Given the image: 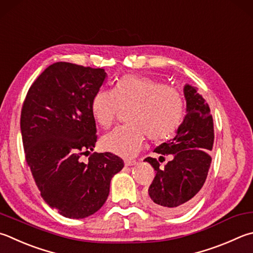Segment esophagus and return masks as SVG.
<instances>
[{
	"label": "esophagus",
	"mask_w": 253,
	"mask_h": 253,
	"mask_svg": "<svg viewBox=\"0 0 253 253\" xmlns=\"http://www.w3.org/2000/svg\"><path fill=\"white\" fill-rule=\"evenodd\" d=\"M136 164H137L136 160H132V159H126V160H125V165H126V166H135Z\"/></svg>",
	"instance_id": "1"
}]
</instances>
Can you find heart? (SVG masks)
<instances>
[{"label": "heart", "mask_w": 253, "mask_h": 253, "mask_svg": "<svg viewBox=\"0 0 253 253\" xmlns=\"http://www.w3.org/2000/svg\"><path fill=\"white\" fill-rule=\"evenodd\" d=\"M129 107V125L115 128L100 139L105 150L126 158L139 153L146 135L154 141L170 137L180 125L185 103L174 87L153 77L135 74L123 76L114 90L97 91L91 102L93 116L104 128L112 126L122 108Z\"/></svg>", "instance_id": "heart-1"}]
</instances>
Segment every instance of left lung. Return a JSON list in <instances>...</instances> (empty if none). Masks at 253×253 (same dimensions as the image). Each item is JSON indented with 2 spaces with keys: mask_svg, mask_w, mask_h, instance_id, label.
I'll return each mask as SVG.
<instances>
[{
  "mask_svg": "<svg viewBox=\"0 0 253 253\" xmlns=\"http://www.w3.org/2000/svg\"><path fill=\"white\" fill-rule=\"evenodd\" d=\"M183 94L186 116L176 136L154 150L160 155V163L165 156H170V162L160 167L156 158L145 159L156 170L145 200L150 208L163 214H180L194 206L211 164L208 153L212 150L214 132L209 105L194 86L185 85Z\"/></svg>",
  "mask_w": 253,
  "mask_h": 253,
  "instance_id": "obj_1",
  "label": "left lung"
}]
</instances>
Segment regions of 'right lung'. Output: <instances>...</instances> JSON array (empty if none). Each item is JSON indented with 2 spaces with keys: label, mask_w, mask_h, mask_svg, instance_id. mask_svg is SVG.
Instances as JSON below:
<instances>
[{
  "label": "right lung",
  "mask_w": 253,
  "mask_h": 253,
  "mask_svg": "<svg viewBox=\"0 0 253 253\" xmlns=\"http://www.w3.org/2000/svg\"><path fill=\"white\" fill-rule=\"evenodd\" d=\"M103 68L57 62L32 84L21 113L26 163L41 196L50 208L83 219L102 208L114 174L124 167L112 153H94L91 102L106 79Z\"/></svg>",
  "instance_id": "1"
}]
</instances>
